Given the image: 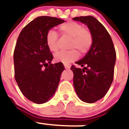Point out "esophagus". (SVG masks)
Returning a JSON list of instances; mask_svg holds the SVG:
<instances>
[{
    "instance_id": "esophagus-1",
    "label": "esophagus",
    "mask_w": 129,
    "mask_h": 129,
    "mask_svg": "<svg viewBox=\"0 0 129 129\" xmlns=\"http://www.w3.org/2000/svg\"><path fill=\"white\" fill-rule=\"evenodd\" d=\"M64 67H65V69H70L71 68V64H64Z\"/></svg>"
}]
</instances>
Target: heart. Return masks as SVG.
<instances>
[{"label": "heart", "mask_w": 129, "mask_h": 129, "mask_svg": "<svg viewBox=\"0 0 129 129\" xmlns=\"http://www.w3.org/2000/svg\"><path fill=\"white\" fill-rule=\"evenodd\" d=\"M59 29L62 34L72 38L71 48H74L80 53H85L88 51L92 43V36L90 31L84 28L83 25L75 22H69L61 25ZM58 35L55 31L51 29L46 36V43L48 48L52 52L58 50ZM78 52L76 49L69 51H60L55 55V60L64 64H69L76 60Z\"/></svg>", "instance_id": "heart-1"}]
</instances>
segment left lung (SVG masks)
Wrapping results in <instances>:
<instances>
[{
    "mask_svg": "<svg viewBox=\"0 0 129 129\" xmlns=\"http://www.w3.org/2000/svg\"><path fill=\"white\" fill-rule=\"evenodd\" d=\"M88 26L92 36L88 52L76 63L83 69L72 65L74 89L82 101L92 104L104 98L112 84L116 61L113 43L107 29L91 16L74 18Z\"/></svg>",
    "mask_w": 129,
    "mask_h": 129,
    "instance_id": "left-lung-1",
    "label": "left lung"
}]
</instances>
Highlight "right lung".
<instances>
[{
  "instance_id": "1",
  "label": "right lung",
  "mask_w": 129,
  "mask_h": 129,
  "mask_svg": "<svg viewBox=\"0 0 129 129\" xmlns=\"http://www.w3.org/2000/svg\"><path fill=\"white\" fill-rule=\"evenodd\" d=\"M65 22L50 16H39L23 28L14 52L15 80L29 100L38 104L51 99L64 70L62 62L51 64L53 58L46 36L53 27Z\"/></svg>"
}]
</instances>
